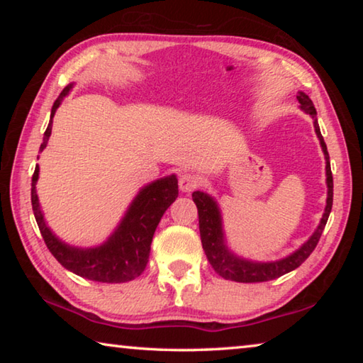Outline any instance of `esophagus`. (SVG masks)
I'll list each match as a JSON object with an SVG mask.
<instances>
[{
	"label": "esophagus",
	"mask_w": 363,
	"mask_h": 363,
	"mask_svg": "<svg viewBox=\"0 0 363 363\" xmlns=\"http://www.w3.org/2000/svg\"><path fill=\"white\" fill-rule=\"evenodd\" d=\"M200 186V177L195 173H182L179 177V189L182 192H192Z\"/></svg>",
	"instance_id": "34e87169"
}]
</instances>
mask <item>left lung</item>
I'll return each mask as SVG.
<instances>
[{"label": "left lung", "mask_w": 363, "mask_h": 363, "mask_svg": "<svg viewBox=\"0 0 363 363\" xmlns=\"http://www.w3.org/2000/svg\"><path fill=\"white\" fill-rule=\"evenodd\" d=\"M298 101L301 104V110L309 113L314 118V128L317 133V138L320 140L322 150L325 160H327V187H328V196H327V206H325V213L320 219V224L312 233L309 240H307L303 247L294 251L290 256L284 257V259L274 261V262H255L238 257L229 251L225 247V238L223 232V219H220V211L216 201H214L210 195L205 192H194L192 199L199 210V225H200V237L201 245H203L205 255L210 261L211 267L216 270L220 277L232 281H242V284H256V281H269L274 279H279L281 275L291 272L296 267H299L307 257L311 256L312 251L315 250L320 235L327 225V220L330 216L331 206H333V176H331L330 168V155L327 150V144L320 134V128L317 123V112L309 96L304 93H299Z\"/></svg>", "instance_id": "obj_1"}]
</instances>
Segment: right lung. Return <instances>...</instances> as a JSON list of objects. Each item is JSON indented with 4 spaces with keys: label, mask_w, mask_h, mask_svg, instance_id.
Wrapping results in <instances>:
<instances>
[{
    "label": "right lung",
    "mask_w": 363,
    "mask_h": 363,
    "mask_svg": "<svg viewBox=\"0 0 363 363\" xmlns=\"http://www.w3.org/2000/svg\"><path fill=\"white\" fill-rule=\"evenodd\" d=\"M72 86L73 84L65 86L54 102L51 120H49L45 136H43L40 152L45 150L48 145V139L52 130V116L64 97L70 93ZM38 173L40 168L36 164L32 177L33 214L48 250L65 269L79 277L102 281V284H123V281L134 280L144 272L147 262H149L153 233H155L160 219L179 194L174 174L162 177V179L153 181L149 186L140 189V192L128 208L125 218L121 219V223L106 243L96 248H77L60 242L46 225L38 195H36Z\"/></svg>",
    "instance_id": "add662e5"
}]
</instances>
